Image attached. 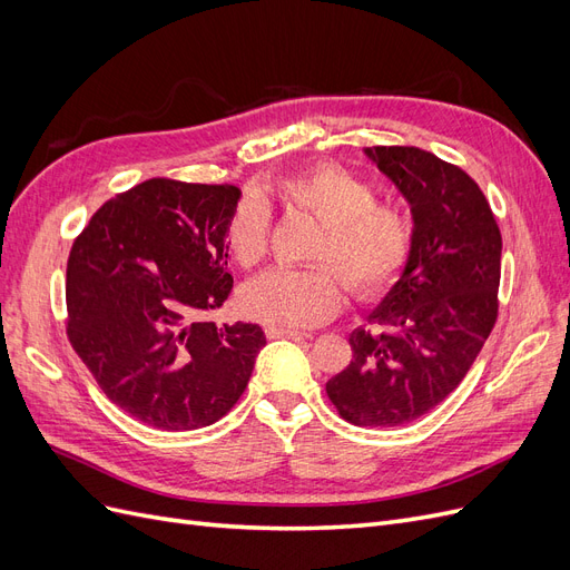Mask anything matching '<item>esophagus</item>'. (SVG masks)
Here are the masks:
<instances>
[{
    "mask_svg": "<svg viewBox=\"0 0 570 570\" xmlns=\"http://www.w3.org/2000/svg\"><path fill=\"white\" fill-rule=\"evenodd\" d=\"M266 337H268V340H306L308 333L281 331V327H266Z\"/></svg>",
    "mask_w": 570,
    "mask_h": 570,
    "instance_id": "1",
    "label": "esophagus"
}]
</instances>
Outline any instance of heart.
I'll return each mask as SVG.
<instances>
[{"instance_id": "heart-1", "label": "heart", "mask_w": 570, "mask_h": 570, "mask_svg": "<svg viewBox=\"0 0 570 570\" xmlns=\"http://www.w3.org/2000/svg\"><path fill=\"white\" fill-rule=\"evenodd\" d=\"M271 193L285 206L306 212L321 226L308 252L327 267L273 268L254 278L243 292L247 316L281 331H304L325 323L344 302L342 281L358 297L383 289L406 262L411 220L394 204L375 202L373 187L350 170L318 164L281 178ZM268 214L258 202L237 206L228 223V249L243 268L266 254ZM336 269L333 272L330 266Z\"/></svg>"}]
</instances>
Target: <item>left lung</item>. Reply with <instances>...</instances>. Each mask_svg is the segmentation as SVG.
<instances>
[{"label": "left lung", "instance_id": "obj_1", "mask_svg": "<svg viewBox=\"0 0 570 570\" xmlns=\"http://www.w3.org/2000/svg\"><path fill=\"white\" fill-rule=\"evenodd\" d=\"M411 209L404 268L350 335L352 361L325 383L344 421L392 428L454 392L497 321L502 235L471 176L419 147H366Z\"/></svg>", "mask_w": 570, "mask_h": 570}]
</instances>
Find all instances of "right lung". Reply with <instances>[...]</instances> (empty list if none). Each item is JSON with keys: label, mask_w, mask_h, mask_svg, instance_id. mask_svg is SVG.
<instances>
[{"label": "right lung", "mask_w": 570, "mask_h": 570, "mask_svg": "<svg viewBox=\"0 0 570 570\" xmlns=\"http://www.w3.org/2000/svg\"><path fill=\"white\" fill-rule=\"evenodd\" d=\"M235 185L151 178L90 218L66 266L68 340L97 385L157 430L216 423L266 344L254 323L209 316L233 289Z\"/></svg>", "instance_id": "obj_1"}]
</instances>
